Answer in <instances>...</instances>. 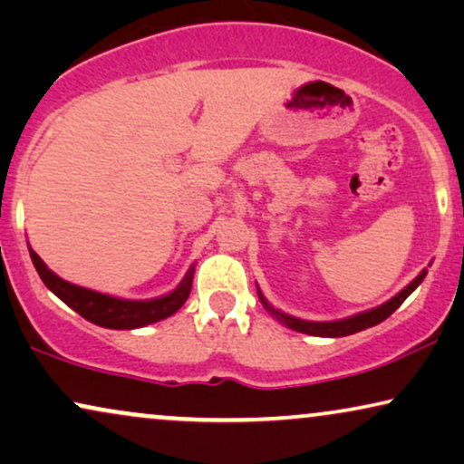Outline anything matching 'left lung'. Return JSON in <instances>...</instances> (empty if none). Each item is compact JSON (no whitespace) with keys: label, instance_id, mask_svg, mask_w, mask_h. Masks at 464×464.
I'll return each mask as SVG.
<instances>
[{"label":"left lung","instance_id":"8db88e82","mask_svg":"<svg viewBox=\"0 0 464 464\" xmlns=\"http://www.w3.org/2000/svg\"><path fill=\"white\" fill-rule=\"evenodd\" d=\"M426 271H422L416 280H413L410 286H405L403 290L397 296H392L391 301H386L384 305L375 307V310H369V312H362V314H356V316L352 318H345V320H335V323H310V320H299V318H293L288 316V314H282L271 307L267 301L263 299V295L258 293L261 296V304L267 307V312L274 314V316L280 320L288 326V329L293 331H299V333H307V335H318V337H345V335H352V333H358V331H365L369 326H375L380 324L382 320H386L391 314L397 310V307L403 304V301L410 296L413 290L420 286V282L424 280Z\"/></svg>","mask_w":464,"mask_h":464}]
</instances>
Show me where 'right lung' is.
<instances>
[{
    "mask_svg": "<svg viewBox=\"0 0 464 464\" xmlns=\"http://www.w3.org/2000/svg\"><path fill=\"white\" fill-rule=\"evenodd\" d=\"M29 255L31 261L35 265V271H38L42 277V282H44L65 305H70L73 312H78L80 316L89 320V323L106 326V329H140V326L159 323V320L171 316V314H176L184 304H187L190 286H193L195 267H190L188 274L184 276V280L180 282V286H178L174 293L150 301L116 299V296L95 293V290L61 280V277L54 276L53 271L46 267L44 261H42L31 248Z\"/></svg>",
    "mask_w": 464,
    "mask_h": 464,
    "instance_id": "obj_1",
    "label": "right lung"
}]
</instances>
